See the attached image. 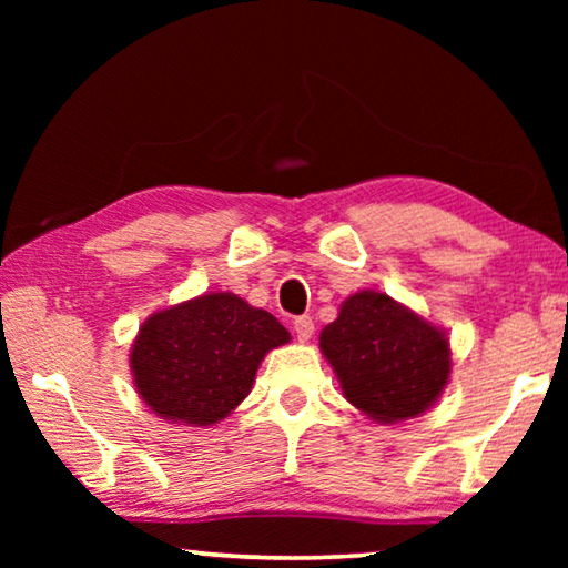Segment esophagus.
Masks as SVG:
<instances>
[{
	"label": "esophagus",
	"instance_id": "obj_1",
	"mask_svg": "<svg viewBox=\"0 0 568 568\" xmlns=\"http://www.w3.org/2000/svg\"><path fill=\"white\" fill-rule=\"evenodd\" d=\"M293 331H295L297 341H301V343L311 341V335H313V331H315V323H313L311 315H301V318H295V321H293Z\"/></svg>",
	"mask_w": 568,
	"mask_h": 568
}]
</instances>
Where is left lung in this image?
<instances>
[{
	"label": "left lung",
	"instance_id": "obj_1",
	"mask_svg": "<svg viewBox=\"0 0 568 568\" xmlns=\"http://www.w3.org/2000/svg\"><path fill=\"white\" fill-rule=\"evenodd\" d=\"M321 351L355 408L378 423L420 416L446 388L450 348L444 331L386 293L361 291L321 333Z\"/></svg>",
	"mask_w": 568,
	"mask_h": 568
}]
</instances>
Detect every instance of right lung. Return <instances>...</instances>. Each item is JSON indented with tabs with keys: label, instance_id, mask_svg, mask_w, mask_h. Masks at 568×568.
<instances>
[{
	"label": "right lung",
	"instance_id": "right-lung-1",
	"mask_svg": "<svg viewBox=\"0 0 568 568\" xmlns=\"http://www.w3.org/2000/svg\"><path fill=\"white\" fill-rule=\"evenodd\" d=\"M291 341L233 293H207L142 323L130 365L140 398L172 423L213 426L243 403L265 353Z\"/></svg>",
	"mask_w": 568,
	"mask_h": 568
}]
</instances>
